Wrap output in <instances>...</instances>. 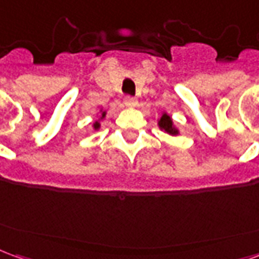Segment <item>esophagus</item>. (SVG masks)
<instances>
[{
  "label": "esophagus",
  "instance_id": "34e87169",
  "mask_svg": "<svg viewBox=\"0 0 259 259\" xmlns=\"http://www.w3.org/2000/svg\"><path fill=\"white\" fill-rule=\"evenodd\" d=\"M124 104L126 105H129V107H133V105H136L137 104V100H136V97H132V96H126L124 97Z\"/></svg>",
  "mask_w": 259,
  "mask_h": 259
}]
</instances>
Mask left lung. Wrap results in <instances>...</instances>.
Segmentation results:
<instances>
[{
    "label": "left lung",
    "mask_w": 259,
    "mask_h": 259,
    "mask_svg": "<svg viewBox=\"0 0 259 259\" xmlns=\"http://www.w3.org/2000/svg\"><path fill=\"white\" fill-rule=\"evenodd\" d=\"M159 127L165 130V132L170 133V135H176L178 133V130H175L174 124H172V119L169 118L166 113H163L162 118L159 120Z\"/></svg>",
    "instance_id": "1"
}]
</instances>
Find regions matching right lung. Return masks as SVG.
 <instances>
[{"label": "right lung", "instance_id": "obj_1", "mask_svg": "<svg viewBox=\"0 0 259 259\" xmlns=\"http://www.w3.org/2000/svg\"><path fill=\"white\" fill-rule=\"evenodd\" d=\"M104 115H105V112H102V116H104ZM98 127H100V123L96 122V123H94V129H98Z\"/></svg>", "mask_w": 259, "mask_h": 259}]
</instances>
